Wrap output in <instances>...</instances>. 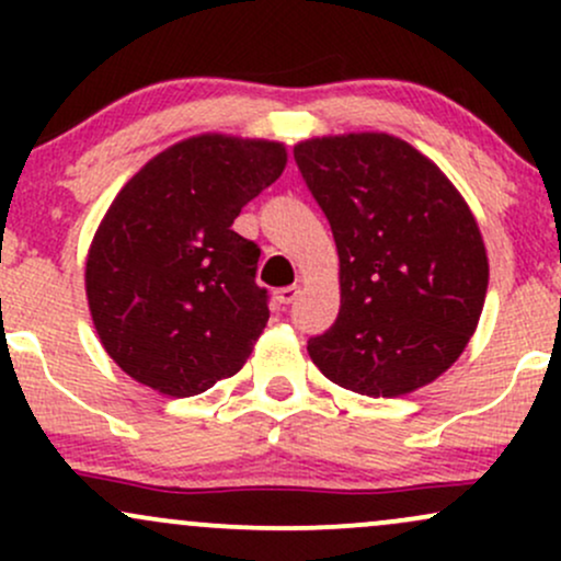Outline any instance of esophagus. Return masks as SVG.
<instances>
[{
  "label": "esophagus",
  "mask_w": 561,
  "mask_h": 561,
  "mask_svg": "<svg viewBox=\"0 0 561 561\" xmlns=\"http://www.w3.org/2000/svg\"><path fill=\"white\" fill-rule=\"evenodd\" d=\"M298 295H300V287H298V285H289V287L276 289V293H274V300L279 302V306H289V302H293L295 298H298Z\"/></svg>",
  "instance_id": "34e87169"
}]
</instances>
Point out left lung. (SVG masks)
<instances>
[{
    "label": "left lung",
    "instance_id": "1",
    "mask_svg": "<svg viewBox=\"0 0 561 561\" xmlns=\"http://www.w3.org/2000/svg\"><path fill=\"white\" fill-rule=\"evenodd\" d=\"M295 163L340 255V313L308 340L313 364L371 398L424 388L465 353L485 302L472 210L433 160L390 134L298 141Z\"/></svg>",
    "mask_w": 561,
    "mask_h": 561
}]
</instances>
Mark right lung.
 <instances>
[{
    "instance_id": "right-lung-1",
    "label": "right lung",
    "mask_w": 561,
    "mask_h": 561,
    "mask_svg": "<svg viewBox=\"0 0 561 561\" xmlns=\"http://www.w3.org/2000/svg\"><path fill=\"white\" fill-rule=\"evenodd\" d=\"M285 165L282 141L199 134L115 195L83 279L100 343L128 377L190 398L242 369L268 295L255 285L259 244L231 224Z\"/></svg>"
}]
</instances>
